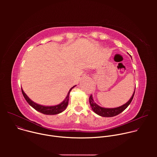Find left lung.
<instances>
[{
    "instance_id": "8db88e82",
    "label": "left lung",
    "mask_w": 157,
    "mask_h": 157,
    "mask_svg": "<svg viewBox=\"0 0 157 157\" xmlns=\"http://www.w3.org/2000/svg\"><path fill=\"white\" fill-rule=\"evenodd\" d=\"M135 91H136V89H135ZM135 91H134L133 95L132 96V98L130 99V100L125 103V104L116 107V108H104V107H101L100 106H99L98 104H96L94 102V100L93 99V96L92 95H91L89 96V104L91 105V107L92 108V109L93 110V111L94 113L97 114H98L100 116L102 117H114L116 116L118 114H119L120 113H121L122 112H123L128 106V105L131 103L133 98L134 96V94H135Z\"/></svg>"
}]
</instances>
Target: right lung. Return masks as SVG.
<instances>
[{"label": "right lung", "mask_w": 157, "mask_h": 157, "mask_svg": "<svg viewBox=\"0 0 157 157\" xmlns=\"http://www.w3.org/2000/svg\"><path fill=\"white\" fill-rule=\"evenodd\" d=\"M75 86H74L70 89V91H69L68 94H67L66 99L61 104L56 105H54V106H44V105H41L36 104L34 102H33L32 100L30 99V98L26 95V94L24 92L23 89H21V93H22V94H23V96H24V98L25 99V100L27 101V102L35 110H36L37 111L40 112V113L44 114L55 115V114H59V113H62L63 110H65L67 105H68V104L70 93L71 91V89Z\"/></svg>", "instance_id": "add662e5"}]
</instances>
